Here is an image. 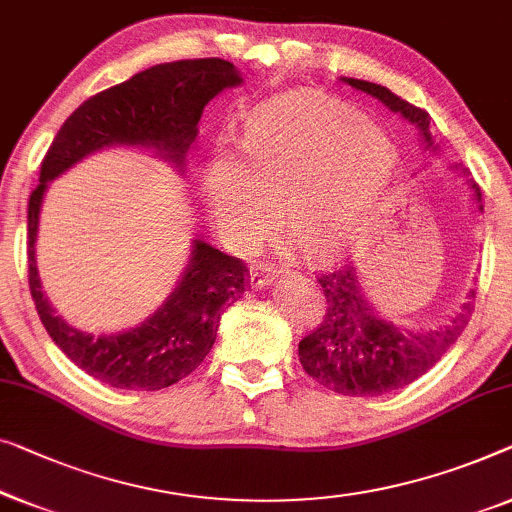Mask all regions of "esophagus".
<instances>
[{
	"mask_svg": "<svg viewBox=\"0 0 512 512\" xmlns=\"http://www.w3.org/2000/svg\"><path fill=\"white\" fill-rule=\"evenodd\" d=\"M274 272H277V270H274L272 263H268V261L258 263L256 268H251V277H249L251 279V286H254V288L268 286L270 281H272V277H274Z\"/></svg>",
	"mask_w": 512,
	"mask_h": 512,
	"instance_id": "34e87169",
	"label": "esophagus"
}]
</instances>
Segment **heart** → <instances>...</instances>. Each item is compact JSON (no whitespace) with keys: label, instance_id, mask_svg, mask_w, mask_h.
<instances>
[{"label":"heart","instance_id":"heart-1","mask_svg":"<svg viewBox=\"0 0 512 512\" xmlns=\"http://www.w3.org/2000/svg\"><path fill=\"white\" fill-rule=\"evenodd\" d=\"M242 157L219 154L205 170L207 205L224 238L254 242L274 221L302 249L353 233L379 203L397 150L365 115L332 96H277L244 122Z\"/></svg>","mask_w":512,"mask_h":512}]
</instances>
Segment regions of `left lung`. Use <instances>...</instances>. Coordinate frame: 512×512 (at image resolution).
<instances>
[{
	"mask_svg": "<svg viewBox=\"0 0 512 512\" xmlns=\"http://www.w3.org/2000/svg\"><path fill=\"white\" fill-rule=\"evenodd\" d=\"M346 83L376 96L390 110L404 115L422 131L425 143L432 145L429 113L425 108L413 106L383 85L355 78H348ZM476 196L480 201L478 189ZM316 281L323 288L325 311L321 321L300 339V362L311 379L323 388L348 397L385 395L420 379L462 335L473 314L471 300L476 298V291H471L457 316L443 328L413 332L383 323L369 309L362 300L353 265L323 270Z\"/></svg>",
	"mask_w": 512,
	"mask_h": 512,
	"instance_id": "obj_1",
	"label": "left lung"
}]
</instances>
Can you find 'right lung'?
<instances>
[{
  "mask_svg": "<svg viewBox=\"0 0 512 512\" xmlns=\"http://www.w3.org/2000/svg\"><path fill=\"white\" fill-rule=\"evenodd\" d=\"M240 83L235 66L219 57L157 64L73 110L41 161L39 187L27 205L29 293L43 328L66 358L110 388L161 390L194 372L217 339L221 314L247 288L249 268L242 258L196 240L180 286L140 328L108 337L73 330L43 298L34 261L48 182L106 145H154L182 166L207 101Z\"/></svg>",
  "mask_w": 512,
  "mask_h": 512,
  "instance_id": "add662e5",
  "label": "right lung"
}]
</instances>
